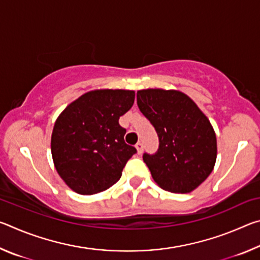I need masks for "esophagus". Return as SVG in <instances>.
Instances as JSON below:
<instances>
[{
  "label": "esophagus",
  "mask_w": 260,
  "mask_h": 260,
  "mask_svg": "<svg viewBox=\"0 0 260 260\" xmlns=\"http://www.w3.org/2000/svg\"><path fill=\"white\" fill-rule=\"evenodd\" d=\"M135 148H136V150H138L139 155H141V153L143 152V143H142V142H138V143H136Z\"/></svg>",
  "instance_id": "34e87169"
}]
</instances>
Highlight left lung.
<instances>
[{"label":"left lung","mask_w":260,"mask_h":260,"mask_svg":"<svg viewBox=\"0 0 260 260\" xmlns=\"http://www.w3.org/2000/svg\"><path fill=\"white\" fill-rule=\"evenodd\" d=\"M136 100L159 138L155 155H143L152 179L171 192L195 190L217 160V136L208 117L180 90L149 88L138 90Z\"/></svg>","instance_id":"1"}]
</instances>
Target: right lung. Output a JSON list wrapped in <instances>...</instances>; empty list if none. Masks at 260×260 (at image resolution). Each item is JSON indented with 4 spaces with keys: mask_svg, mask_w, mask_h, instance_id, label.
<instances>
[{
    "mask_svg": "<svg viewBox=\"0 0 260 260\" xmlns=\"http://www.w3.org/2000/svg\"><path fill=\"white\" fill-rule=\"evenodd\" d=\"M134 99V90L95 89L60 112L51 134V155L57 173L73 191L93 195L120 179L136 149L125 143L119 118Z\"/></svg>",
    "mask_w": 260,
    "mask_h": 260,
    "instance_id": "obj_1",
    "label": "right lung"
}]
</instances>
